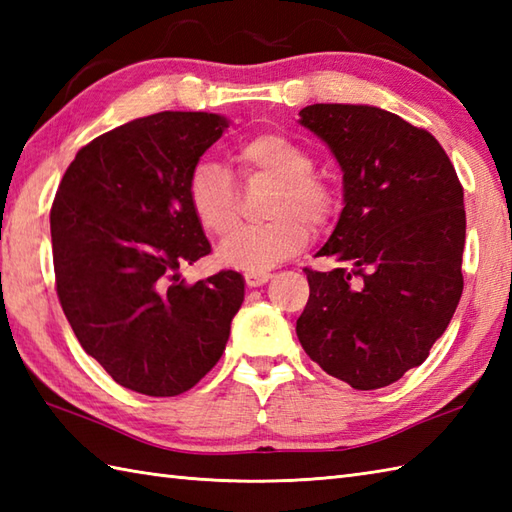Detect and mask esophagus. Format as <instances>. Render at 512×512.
Segmentation results:
<instances>
[{
    "mask_svg": "<svg viewBox=\"0 0 512 512\" xmlns=\"http://www.w3.org/2000/svg\"><path fill=\"white\" fill-rule=\"evenodd\" d=\"M270 277H273L270 273H244V279H246V286L248 288L264 286Z\"/></svg>",
    "mask_w": 512,
    "mask_h": 512,
    "instance_id": "obj_1",
    "label": "esophagus"
}]
</instances>
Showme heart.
<instances>
[{
	"mask_svg": "<svg viewBox=\"0 0 512 512\" xmlns=\"http://www.w3.org/2000/svg\"><path fill=\"white\" fill-rule=\"evenodd\" d=\"M242 173H262L275 180L268 198V222L242 224L217 248V259L244 273H266L308 244L310 226L328 224L336 193L312 171L314 162L295 140L264 132L246 138L231 151ZM189 206L209 235H224L237 222V191L231 173L213 160H200L187 180Z\"/></svg>",
	"mask_w": 512,
	"mask_h": 512,
	"instance_id": "1",
	"label": "heart"
}]
</instances>
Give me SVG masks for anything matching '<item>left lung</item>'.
Wrapping results in <instances>:
<instances>
[{
  "instance_id": "left-lung-1",
  "label": "left lung",
  "mask_w": 512,
  "mask_h": 512,
  "mask_svg": "<svg viewBox=\"0 0 512 512\" xmlns=\"http://www.w3.org/2000/svg\"><path fill=\"white\" fill-rule=\"evenodd\" d=\"M299 116L339 160L345 206L317 253L343 268H306L297 336L330 376L387 387L424 363L458 308L464 189L438 140L396 114L317 103Z\"/></svg>"
}]
</instances>
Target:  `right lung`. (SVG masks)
I'll use <instances>...</instances> for the list:
<instances>
[{"label":"right lung","mask_w":512,"mask_h":512,"mask_svg":"<svg viewBox=\"0 0 512 512\" xmlns=\"http://www.w3.org/2000/svg\"><path fill=\"white\" fill-rule=\"evenodd\" d=\"M228 121L160 112L79 149L50 209L57 295L81 347L123 385L178 396L220 361L244 301L235 270L184 284L211 253L187 180Z\"/></svg>","instance_id":"right-lung-1"}]
</instances>
